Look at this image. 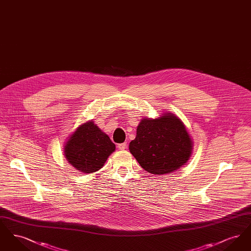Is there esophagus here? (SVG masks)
<instances>
[{
  "label": "esophagus",
  "mask_w": 251,
  "mask_h": 251,
  "mask_svg": "<svg viewBox=\"0 0 251 251\" xmlns=\"http://www.w3.org/2000/svg\"><path fill=\"white\" fill-rule=\"evenodd\" d=\"M118 148H119V150H120V151H124L127 148V143L124 142V143L119 144Z\"/></svg>",
  "instance_id": "1"
}]
</instances>
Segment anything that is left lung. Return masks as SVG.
<instances>
[{
	"label": "left lung",
	"mask_w": 251,
	"mask_h": 251,
	"mask_svg": "<svg viewBox=\"0 0 251 251\" xmlns=\"http://www.w3.org/2000/svg\"><path fill=\"white\" fill-rule=\"evenodd\" d=\"M129 150L146 171L164 175L178 170L188 162L193 140L179 118L164 112L156 119H141Z\"/></svg>",
	"instance_id": "1"
}]
</instances>
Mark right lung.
<instances>
[{
  "instance_id": "right-lung-1",
  "label": "right lung",
  "mask_w": 251,
  "mask_h": 251,
  "mask_svg": "<svg viewBox=\"0 0 251 251\" xmlns=\"http://www.w3.org/2000/svg\"><path fill=\"white\" fill-rule=\"evenodd\" d=\"M115 151L116 145L93 120L79 125L64 145V155L68 162L85 174L100 170Z\"/></svg>"
}]
</instances>
